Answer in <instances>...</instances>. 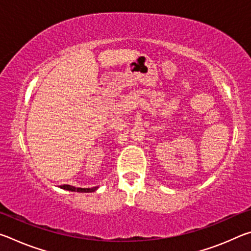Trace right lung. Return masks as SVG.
Listing matches in <instances>:
<instances>
[{
  "label": "right lung",
  "mask_w": 251,
  "mask_h": 251,
  "mask_svg": "<svg viewBox=\"0 0 251 251\" xmlns=\"http://www.w3.org/2000/svg\"><path fill=\"white\" fill-rule=\"evenodd\" d=\"M62 189L71 190V192H77V193H93L99 188V187H93V188H79V187H74L71 185H62L59 186Z\"/></svg>",
  "instance_id": "1"
}]
</instances>
